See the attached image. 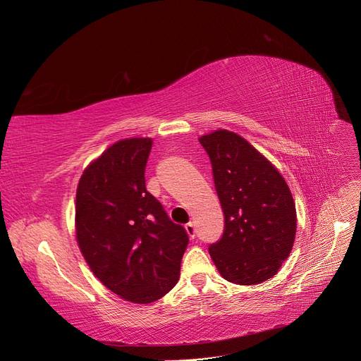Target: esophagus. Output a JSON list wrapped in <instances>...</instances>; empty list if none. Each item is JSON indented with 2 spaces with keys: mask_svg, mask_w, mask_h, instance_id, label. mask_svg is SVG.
I'll list each match as a JSON object with an SVG mask.
<instances>
[{
  "mask_svg": "<svg viewBox=\"0 0 361 361\" xmlns=\"http://www.w3.org/2000/svg\"><path fill=\"white\" fill-rule=\"evenodd\" d=\"M184 228H186V231H188V234H189V238H190V239H193V238H195V234H197V230H195V225H193V222H189V224L184 225Z\"/></svg>",
  "mask_w": 361,
  "mask_h": 361,
  "instance_id": "obj_1",
  "label": "esophagus"
}]
</instances>
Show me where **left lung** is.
<instances>
[{"label": "left lung", "mask_w": 361, "mask_h": 361, "mask_svg": "<svg viewBox=\"0 0 361 361\" xmlns=\"http://www.w3.org/2000/svg\"><path fill=\"white\" fill-rule=\"evenodd\" d=\"M200 143L210 157L225 218L222 238L209 246L213 263L234 284L269 280L295 242L296 209L289 186L269 160L233 131H213Z\"/></svg>", "instance_id": "8db88e82"}]
</instances>
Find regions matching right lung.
<instances>
[{
	"mask_svg": "<svg viewBox=\"0 0 361 361\" xmlns=\"http://www.w3.org/2000/svg\"><path fill=\"white\" fill-rule=\"evenodd\" d=\"M152 140L113 143L81 175L75 200L80 251L98 280L122 300L149 304L180 278L189 235L145 186Z\"/></svg>",
	"mask_w": 361,
	"mask_h": 361,
	"instance_id": "right-lung-1",
	"label": "right lung"
}]
</instances>
